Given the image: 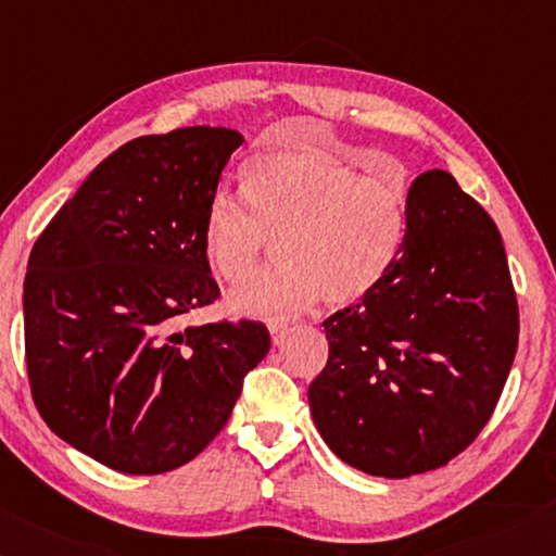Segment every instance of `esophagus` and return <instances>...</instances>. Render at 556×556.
<instances>
[{
	"label": "esophagus",
	"mask_w": 556,
	"mask_h": 556,
	"mask_svg": "<svg viewBox=\"0 0 556 556\" xmlns=\"http://www.w3.org/2000/svg\"><path fill=\"white\" fill-rule=\"evenodd\" d=\"M268 332H270V339H273V344H283V339H286V334H288V325H283V323H268Z\"/></svg>",
	"instance_id": "obj_1"
}]
</instances>
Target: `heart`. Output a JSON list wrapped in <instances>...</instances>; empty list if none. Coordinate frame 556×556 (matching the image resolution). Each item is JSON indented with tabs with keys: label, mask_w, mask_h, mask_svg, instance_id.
I'll return each instance as SVG.
<instances>
[{
	"label": "heart",
	"mask_w": 556,
	"mask_h": 556,
	"mask_svg": "<svg viewBox=\"0 0 556 556\" xmlns=\"http://www.w3.org/2000/svg\"><path fill=\"white\" fill-rule=\"evenodd\" d=\"M243 194L219 190L204 212L207 261L229 283L256 268L270 237L278 261L229 298L237 313L280 319L313 300L346 305L381 286L407 237L410 185L403 173L358 175L325 153L261 155L243 170Z\"/></svg>",
	"instance_id": "heart-1"
}]
</instances>
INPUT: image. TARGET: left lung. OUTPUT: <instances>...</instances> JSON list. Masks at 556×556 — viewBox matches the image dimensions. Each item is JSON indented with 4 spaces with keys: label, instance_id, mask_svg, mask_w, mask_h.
<instances>
[{
    "label": "left lung",
    "instance_id": "1",
    "mask_svg": "<svg viewBox=\"0 0 556 556\" xmlns=\"http://www.w3.org/2000/svg\"><path fill=\"white\" fill-rule=\"evenodd\" d=\"M323 327L307 401L329 450L383 479L444 466L491 420L518 349L498 227L450 173H422L395 266Z\"/></svg>",
    "mask_w": 556,
    "mask_h": 556
}]
</instances>
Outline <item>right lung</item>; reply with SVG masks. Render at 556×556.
Returning a JSON list of instances; mask_svg holds the SVG:
<instances>
[{"label": "right lung", "instance_id": "1", "mask_svg": "<svg viewBox=\"0 0 556 556\" xmlns=\"http://www.w3.org/2000/svg\"><path fill=\"white\" fill-rule=\"evenodd\" d=\"M243 136L185 126L139 136L97 165L38 237L24 280V342L43 422L131 476L194 459L231 417L266 325H192L219 298L204 212Z\"/></svg>", "mask_w": 556, "mask_h": 556}]
</instances>
